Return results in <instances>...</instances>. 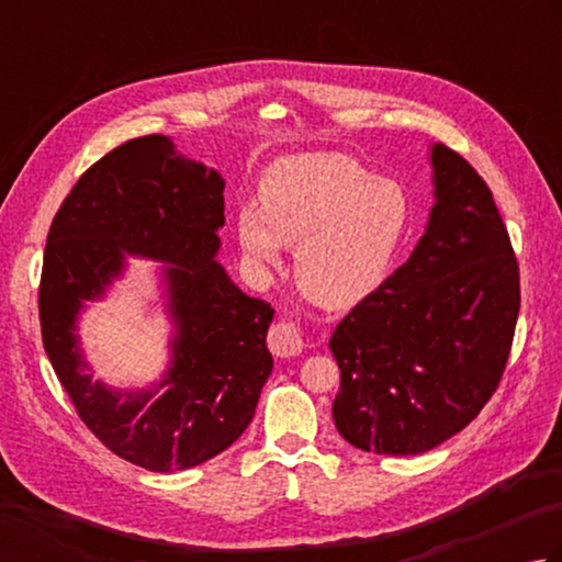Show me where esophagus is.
<instances>
[{"mask_svg":"<svg viewBox=\"0 0 562 562\" xmlns=\"http://www.w3.org/2000/svg\"><path fill=\"white\" fill-rule=\"evenodd\" d=\"M268 346L274 356H280V359H290V356L302 353L304 336L297 324L278 322L268 334Z\"/></svg>","mask_w":562,"mask_h":562,"instance_id":"34e87169","label":"esophagus"}]
</instances>
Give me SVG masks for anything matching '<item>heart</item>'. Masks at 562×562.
I'll return each mask as SVG.
<instances>
[{"mask_svg": "<svg viewBox=\"0 0 562 562\" xmlns=\"http://www.w3.org/2000/svg\"><path fill=\"white\" fill-rule=\"evenodd\" d=\"M260 203H243L236 216L246 258L278 265L282 246L297 248L294 278L326 310H349L381 288L411 218L401 183L331 151L270 167Z\"/></svg>", "mask_w": 562, "mask_h": 562, "instance_id": "heart-1", "label": "heart"}]
</instances>
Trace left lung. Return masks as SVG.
<instances>
[{"label": "left lung", "instance_id": "1", "mask_svg": "<svg viewBox=\"0 0 562 562\" xmlns=\"http://www.w3.org/2000/svg\"><path fill=\"white\" fill-rule=\"evenodd\" d=\"M425 236L344 316L329 349L341 371L331 415L346 442L423 454L474 420L512 353L521 282L492 191L454 149H430Z\"/></svg>", "mask_w": 562, "mask_h": 562}]
</instances>
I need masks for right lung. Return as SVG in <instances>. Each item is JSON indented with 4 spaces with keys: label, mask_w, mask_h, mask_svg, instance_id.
Masks as SVG:
<instances>
[{
    "label": "right lung",
    "mask_w": 562,
    "mask_h": 562,
    "mask_svg": "<svg viewBox=\"0 0 562 562\" xmlns=\"http://www.w3.org/2000/svg\"><path fill=\"white\" fill-rule=\"evenodd\" d=\"M223 187L169 137H137L78 179L48 228L38 288L48 361L88 430L149 472L203 464L236 442L272 371L265 336L274 310L240 292L216 260ZM125 254L168 262L178 334L170 371L147 392L93 382L75 334L82 302L102 296Z\"/></svg>",
    "instance_id": "1"
}]
</instances>
